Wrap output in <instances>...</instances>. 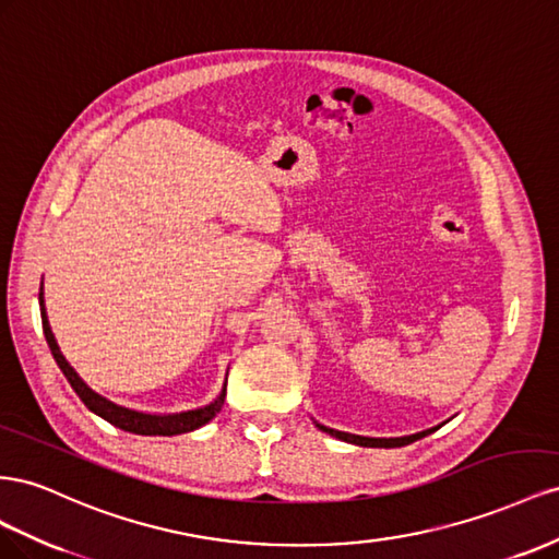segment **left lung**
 Returning <instances> with one entry per match:
<instances>
[{
    "label": "left lung",
    "mask_w": 559,
    "mask_h": 559,
    "mask_svg": "<svg viewBox=\"0 0 559 559\" xmlns=\"http://www.w3.org/2000/svg\"><path fill=\"white\" fill-rule=\"evenodd\" d=\"M321 430H325V433L340 438L344 442H354V444H360V448H403V444H409L414 440H419L428 433H433V428L430 430H421V433H414V436H405V438H362V436H354V433H344V430H334V428H328V426H321L316 424Z\"/></svg>",
    "instance_id": "obj_1"
}]
</instances>
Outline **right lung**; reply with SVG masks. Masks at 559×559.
<instances>
[{
    "mask_svg": "<svg viewBox=\"0 0 559 559\" xmlns=\"http://www.w3.org/2000/svg\"><path fill=\"white\" fill-rule=\"evenodd\" d=\"M39 309H41V328H44V337L49 342L51 354L58 362V368L62 370V374L68 377V381L72 384L74 393L82 397V403L103 417L105 421H109L111 426H117L121 430H129V433H138V436H180V433H189L203 424H209L215 414L219 412L222 403H225V393L227 389H222L219 397L215 403L205 405L201 409H189V412H180V414H145V412H135L129 407H121L117 403L107 401V397L98 395L93 389H88L84 384V379L74 372L72 365L66 360V356L60 354L58 342L51 332L49 318H46V309H44V293L39 288Z\"/></svg>",
    "mask_w": 559,
    "mask_h": 559,
    "instance_id": "add662e5",
    "label": "right lung"
}]
</instances>
